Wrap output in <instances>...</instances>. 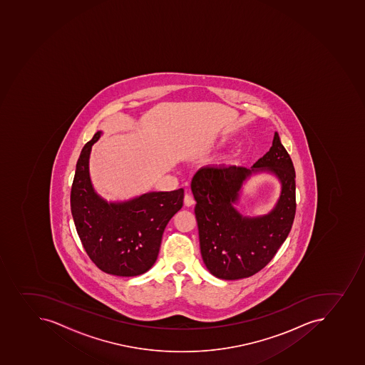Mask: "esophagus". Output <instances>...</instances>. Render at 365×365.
I'll list each match as a JSON object with an SVG mask.
<instances>
[{
    "instance_id": "34e87169",
    "label": "esophagus",
    "mask_w": 365,
    "mask_h": 365,
    "mask_svg": "<svg viewBox=\"0 0 365 365\" xmlns=\"http://www.w3.org/2000/svg\"><path fill=\"white\" fill-rule=\"evenodd\" d=\"M184 205H187V207H191V205H194V198L191 197L190 195H185V196H184Z\"/></svg>"
}]
</instances>
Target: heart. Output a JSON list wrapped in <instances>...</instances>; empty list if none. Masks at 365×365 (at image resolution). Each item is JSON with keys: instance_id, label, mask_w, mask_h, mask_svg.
Masks as SVG:
<instances>
[{"instance_id": "heart-1", "label": "heart", "mask_w": 365, "mask_h": 365, "mask_svg": "<svg viewBox=\"0 0 365 365\" xmlns=\"http://www.w3.org/2000/svg\"><path fill=\"white\" fill-rule=\"evenodd\" d=\"M227 144V139H221L219 143H217V148H222V146L226 145Z\"/></svg>"}]
</instances>
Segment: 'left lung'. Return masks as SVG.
I'll use <instances>...</instances> for the list:
<instances>
[{
    "mask_svg": "<svg viewBox=\"0 0 365 365\" xmlns=\"http://www.w3.org/2000/svg\"><path fill=\"white\" fill-rule=\"evenodd\" d=\"M268 172L282 184L275 208L260 217H245L236 209L242 184L252 174ZM202 259L214 277L248 278L273 259L295 215V171L275 132L271 149L253 167L207 165L191 181Z\"/></svg>",
    "mask_w": 365,
    "mask_h": 365,
    "instance_id": "left-lung-1",
    "label": "left lung"
}]
</instances>
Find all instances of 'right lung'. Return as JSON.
<instances>
[{"mask_svg":"<svg viewBox=\"0 0 365 365\" xmlns=\"http://www.w3.org/2000/svg\"><path fill=\"white\" fill-rule=\"evenodd\" d=\"M103 132L81 150L71 189V212L80 241L99 269L135 277L156 262L164 230L183 205L184 190L150 191L129 201L108 202L90 178L91 150Z\"/></svg>","mask_w":365,"mask_h":365,"instance_id":"1","label":"right lung"}]
</instances>
